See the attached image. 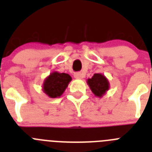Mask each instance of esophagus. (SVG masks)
<instances>
[{
  "mask_svg": "<svg viewBox=\"0 0 152 152\" xmlns=\"http://www.w3.org/2000/svg\"><path fill=\"white\" fill-rule=\"evenodd\" d=\"M74 77L76 78V79H81V78H83V74H82L81 73H79V72H78V73H75Z\"/></svg>",
  "mask_w": 152,
  "mask_h": 152,
  "instance_id": "esophagus-1",
  "label": "esophagus"
}]
</instances>
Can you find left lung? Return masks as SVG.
<instances>
[{
    "mask_svg": "<svg viewBox=\"0 0 152 152\" xmlns=\"http://www.w3.org/2000/svg\"><path fill=\"white\" fill-rule=\"evenodd\" d=\"M87 83L92 92L98 97H102L109 88L107 79L100 73L94 74L91 79H88Z\"/></svg>",
    "mask_w": 152,
    "mask_h": 152,
    "instance_id": "8db88e82",
    "label": "left lung"
}]
</instances>
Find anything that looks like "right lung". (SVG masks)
<instances>
[{"instance_id": "add662e5", "label": "right lung", "mask_w": 152, "mask_h": 152, "mask_svg": "<svg viewBox=\"0 0 152 152\" xmlns=\"http://www.w3.org/2000/svg\"><path fill=\"white\" fill-rule=\"evenodd\" d=\"M71 79V76L66 73L54 72L44 83V91L50 98L60 97L65 91Z\"/></svg>"}]
</instances>
